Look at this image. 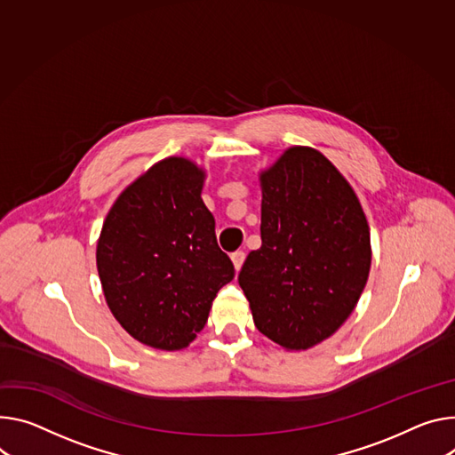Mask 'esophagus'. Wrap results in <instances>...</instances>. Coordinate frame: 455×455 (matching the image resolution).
Masks as SVG:
<instances>
[{"label": "esophagus", "instance_id": "1", "mask_svg": "<svg viewBox=\"0 0 455 455\" xmlns=\"http://www.w3.org/2000/svg\"><path fill=\"white\" fill-rule=\"evenodd\" d=\"M232 263H234V267H235V270L239 272V268L243 267V261H244V252L243 251H235V252H232Z\"/></svg>", "mask_w": 455, "mask_h": 455}]
</instances>
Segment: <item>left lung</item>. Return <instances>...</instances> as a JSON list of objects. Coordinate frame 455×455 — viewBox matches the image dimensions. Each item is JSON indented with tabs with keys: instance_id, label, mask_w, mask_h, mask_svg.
Instances as JSON below:
<instances>
[{
	"instance_id": "1",
	"label": "left lung",
	"mask_w": 455,
	"mask_h": 455,
	"mask_svg": "<svg viewBox=\"0 0 455 455\" xmlns=\"http://www.w3.org/2000/svg\"><path fill=\"white\" fill-rule=\"evenodd\" d=\"M261 249L239 284L261 334L286 350L332 336L370 272V230L357 196L323 154L288 148L261 174Z\"/></svg>"
}]
</instances>
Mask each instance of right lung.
Returning a JSON list of instances; mask_svg holds the SVG:
<instances>
[{"label": "right lung", "mask_w": 455, "mask_h": 455, "mask_svg": "<svg viewBox=\"0 0 455 455\" xmlns=\"http://www.w3.org/2000/svg\"><path fill=\"white\" fill-rule=\"evenodd\" d=\"M204 174L167 157L123 192L98 241L107 305L127 332L154 348L180 350L201 332L234 265L201 199Z\"/></svg>", "instance_id": "right-lung-1"}]
</instances>
